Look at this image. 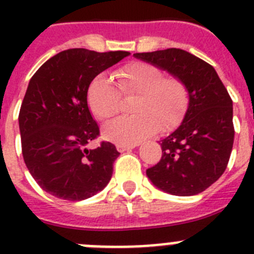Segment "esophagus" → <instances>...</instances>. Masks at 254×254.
<instances>
[{"mask_svg": "<svg viewBox=\"0 0 254 254\" xmlns=\"http://www.w3.org/2000/svg\"><path fill=\"white\" fill-rule=\"evenodd\" d=\"M136 146H137V143H134V145H117V150L120 152H125L128 151V150H132Z\"/></svg>", "mask_w": 254, "mask_h": 254, "instance_id": "obj_1", "label": "esophagus"}]
</instances>
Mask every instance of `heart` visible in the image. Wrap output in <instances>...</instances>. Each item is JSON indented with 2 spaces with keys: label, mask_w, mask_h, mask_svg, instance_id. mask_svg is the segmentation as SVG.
<instances>
[{
  "label": "heart",
  "mask_w": 254,
  "mask_h": 254,
  "mask_svg": "<svg viewBox=\"0 0 254 254\" xmlns=\"http://www.w3.org/2000/svg\"><path fill=\"white\" fill-rule=\"evenodd\" d=\"M116 85L105 76H98L87 90V104L100 121L118 113L121 94L136 95L131 116L120 117L107 123L103 134L117 145H134L158 131L167 132L179 125L190 103L186 82L179 77H164L154 64L136 62L114 73Z\"/></svg>",
  "instance_id": "heart-1"
}]
</instances>
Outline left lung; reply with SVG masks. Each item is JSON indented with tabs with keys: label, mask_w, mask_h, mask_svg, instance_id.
I'll return each mask as SVG.
<instances>
[{
	"label": "left lung",
	"mask_w": 254,
	"mask_h": 254,
	"mask_svg": "<svg viewBox=\"0 0 254 254\" xmlns=\"http://www.w3.org/2000/svg\"><path fill=\"white\" fill-rule=\"evenodd\" d=\"M186 82L190 103L178 128L161 140L163 156L146 170L159 190L174 196H194L225 172L234 142L233 102L211 64L178 48L136 53Z\"/></svg>",
	"instance_id": "8db88e82"
}]
</instances>
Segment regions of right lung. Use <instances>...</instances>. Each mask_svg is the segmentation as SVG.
<instances>
[{"mask_svg":"<svg viewBox=\"0 0 254 254\" xmlns=\"http://www.w3.org/2000/svg\"><path fill=\"white\" fill-rule=\"evenodd\" d=\"M127 56L123 51L67 49L30 78L19 114L22 156L31 177L52 196L81 201L111 181L120 152L111 142L87 149L99 134L87 90L96 76Z\"/></svg>","mask_w":254,"mask_h":254,"instance_id":"obj_1","label":"right lung"}]
</instances>
